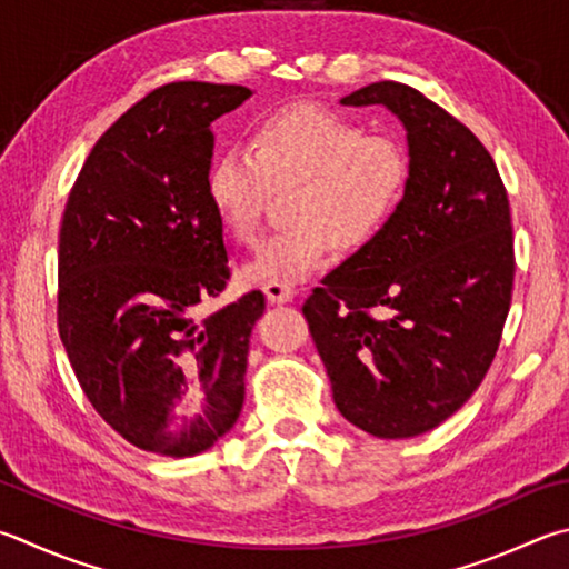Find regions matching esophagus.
<instances>
[{"instance_id": "34e87169", "label": "esophagus", "mask_w": 569, "mask_h": 569, "mask_svg": "<svg viewBox=\"0 0 569 569\" xmlns=\"http://www.w3.org/2000/svg\"><path fill=\"white\" fill-rule=\"evenodd\" d=\"M263 293L271 303H288V301H293L296 288L286 281H266Z\"/></svg>"}]
</instances>
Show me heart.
<instances>
[{
	"label": "heart",
	"instance_id": "b5f03b06",
	"mask_svg": "<svg viewBox=\"0 0 569 569\" xmlns=\"http://www.w3.org/2000/svg\"><path fill=\"white\" fill-rule=\"evenodd\" d=\"M410 159L396 139L368 133L343 113L288 104L263 113L249 151L226 149L206 173V199L239 243H253L273 191L293 186L288 229L273 233L243 268L246 281H301L340 246L376 241L400 209Z\"/></svg>",
	"mask_w": 569,
	"mask_h": 569
}]
</instances>
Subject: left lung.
<instances>
[{"label": "left lung", "instance_id": "obj_1", "mask_svg": "<svg viewBox=\"0 0 569 569\" xmlns=\"http://www.w3.org/2000/svg\"><path fill=\"white\" fill-rule=\"evenodd\" d=\"M340 104L396 113L410 183L303 316L340 416L376 438H416L478 390L498 353L515 278L508 191L482 141L418 89L376 81Z\"/></svg>", "mask_w": 569, "mask_h": 569}]
</instances>
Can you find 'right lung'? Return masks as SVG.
Returning <instances> with one entry per match:
<instances>
[{"label":"right lung","instance_id":"right-lung-1","mask_svg":"<svg viewBox=\"0 0 569 569\" xmlns=\"http://www.w3.org/2000/svg\"><path fill=\"white\" fill-rule=\"evenodd\" d=\"M253 94L173 81L111 123L71 186L59 229V336L81 390L123 440L189 458L239 420L261 291L206 318L231 278L206 199L211 121Z\"/></svg>","mask_w":569,"mask_h":569}]
</instances>
